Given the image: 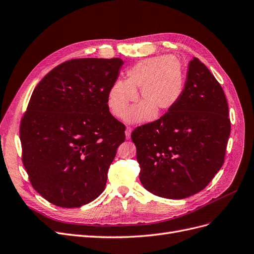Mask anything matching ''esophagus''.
<instances>
[{"instance_id": "obj_1", "label": "esophagus", "mask_w": 254, "mask_h": 254, "mask_svg": "<svg viewBox=\"0 0 254 254\" xmlns=\"http://www.w3.org/2000/svg\"><path fill=\"white\" fill-rule=\"evenodd\" d=\"M131 131H132V128L128 126V127L126 128V131H125V134H126V138H127V139H129V138H130Z\"/></svg>"}]
</instances>
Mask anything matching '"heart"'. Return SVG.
I'll list each match as a JSON object with an SVG mask.
<instances>
[{
  "instance_id": "heart-1",
  "label": "heart",
  "mask_w": 254,
  "mask_h": 254,
  "mask_svg": "<svg viewBox=\"0 0 254 254\" xmlns=\"http://www.w3.org/2000/svg\"><path fill=\"white\" fill-rule=\"evenodd\" d=\"M140 88L144 101L130 111L136 99L135 90ZM184 88V73L180 61L170 56H159L139 61L126 72V81L112 84L107 95V104L113 116H126L130 123L150 121L159 112L171 109L180 100Z\"/></svg>"
}]
</instances>
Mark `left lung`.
I'll return each mask as SVG.
<instances>
[{
    "instance_id": "8db88e82",
    "label": "left lung",
    "mask_w": 254,
    "mask_h": 254,
    "mask_svg": "<svg viewBox=\"0 0 254 254\" xmlns=\"http://www.w3.org/2000/svg\"><path fill=\"white\" fill-rule=\"evenodd\" d=\"M228 113L221 84L194 57L178 103L131 133L144 188L173 199L203 190L225 161L231 129Z\"/></svg>"
}]
</instances>
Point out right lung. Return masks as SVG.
Here are the masks:
<instances>
[{
  "label": "right lung",
  "mask_w": 254,
  "mask_h": 254,
  "mask_svg": "<svg viewBox=\"0 0 254 254\" xmlns=\"http://www.w3.org/2000/svg\"><path fill=\"white\" fill-rule=\"evenodd\" d=\"M123 64L119 58L68 60L34 88L20 125L22 161L49 203L81 207L104 191L125 141V126L107 104Z\"/></svg>",
  "instance_id": "add662e5"
}]
</instances>
